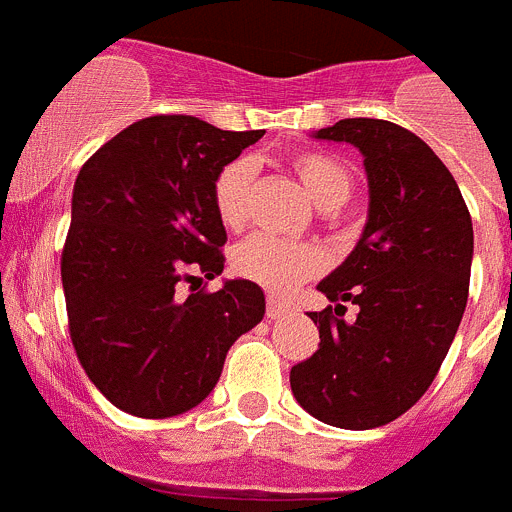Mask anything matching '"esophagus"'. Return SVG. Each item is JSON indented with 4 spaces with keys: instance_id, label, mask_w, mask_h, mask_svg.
I'll return each instance as SVG.
<instances>
[{
    "instance_id": "1",
    "label": "esophagus",
    "mask_w": 512,
    "mask_h": 512,
    "mask_svg": "<svg viewBox=\"0 0 512 512\" xmlns=\"http://www.w3.org/2000/svg\"><path fill=\"white\" fill-rule=\"evenodd\" d=\"M289 315V305L284 300H279L277 295H269L266 297V318L269 320H279Z\"/></svg>"
}]
</instances>
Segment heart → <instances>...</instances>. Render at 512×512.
Returning a JSON list of instances; mask_svg holds the SVG:
<instances>
[{"instance_id":"heart-1","label":"heart","mask_w":512,"mask_h":512,"mask_svg":"<svg viewBox=\"0 0 512 512\" xmlns=\"http://www.w3.org/2000/svg\"><path fill=\"white\" fill-rule=\"evenodd\" d=\"M289 166L318 207H338L354 192V174L346 161L325 151H297ZM256 169L248 158H235L212 179V207L228 230H241L248 220ZM323 251L307 241H289L277 235H253L235 248L233 269L238 277L261 284L274 295H287L297 284L323 271Z\"/></svg>"}]
</instances>
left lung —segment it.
I'll list each match as a JSON object with an SVG mask.
<instances>
[{
  "label": "left lung",
  "instance_id": "8db88e82",
  "mask_svg": "<svg viewBox=\"0 0 512 512\" xmlns=\"http://www.w3.org/2000/svg\"><path fill=\"white\" fill-rule=\"evenodd\" d=\"M364 156L369 220L318 289L320 343L289 372L297 402L336 428L392 423L431 387L469 297L474 233L459 184L428 143L390 120L348 117L315 133ZM343 301L360 307L342 320Z\"/></svg>",
  "mask_w": 512,
  "mask_h": 512
}]
</instances>
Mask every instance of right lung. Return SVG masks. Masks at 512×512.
Here are the masks:
<instances>
[{"label": "right lung", "mask_w": 512, "mask_h": 512, "mask_svg": "<svg viewBox=\"0 0 512 512\" xmlns=\"http://www.w3.org/2000/svg\"><path fill=\"white\" fill-rule=\"evenodd\" d=\"M261 135L153 115L81 166L61 282L79 364L115 408L138 418L192 410L220 379L228 348L264 318V292L248 279L192 287L225 264L212 179Z\"/></svg>", "instance_id": "add662e5"}]
</instances>
